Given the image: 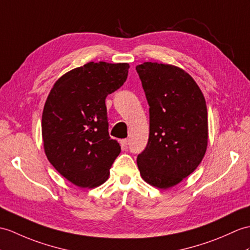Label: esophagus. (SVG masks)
Here are the masks:
<instances>
[{
  "label": "esophagus",
  "instance_id": "1",
  "mask_svg": "<svg viewBox=\"0 0 250 250\" xmlns=\"http://www.w3.org/2000/svg\"><path fill=\"white\" fill-rule=\"evenodd\" d=\"M120 144H121V146H123L124 148H126L127 146H129V144H130V141L127 138H125V139H121L120 141Z\"/></svg>",
  "mask_w": 250,
  "mask_h": 250
}]
</instances>
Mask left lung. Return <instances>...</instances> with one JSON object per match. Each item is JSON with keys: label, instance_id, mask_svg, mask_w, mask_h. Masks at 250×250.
<instances>
[{"label": "left lung", "instance_id": "8db88e82", "mask_svg": "<svg viewBox=\"0 0 250 250\" xmlns=\"http://www.w3.org/2000/svg\"><path fill=\"white\" fill-rule=\"evenodd\" d=\"M149 104L148 144L137 155L141 176L159 188L181 182L202 161L208 145L205 97L182 69L158 62L136 67Z\"/></svg>", "mask_w": 250, "mask_h": 250}]
</instances>
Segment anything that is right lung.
<instances>
[{
  "label": "right lung",
  "instance_id": "obj_1",
  "mask_svg": "<svg viewBox=\"0 0 250 250\" xmlns=\"http://www.w3.org/2000/svg\"><path fill=\"white\" fill-rule=\"evenodd\" d=\"M129 63L90 62L54 84L42 113V139L50 163L80 188L104 183L119 155L108 134L106 97L127 78Z\"/></svg>",
  "mask_w": 250,
  "mask_h": 250
}]
</instances>
